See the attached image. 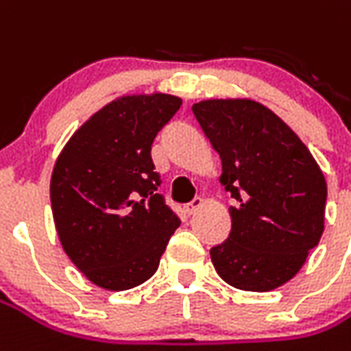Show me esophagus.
I'll return each mask as SVG.
<instances>
[{"mask_svg":"<svg viewBox=\"0 0 351 351\" xmlns=\"http://www.w3.org/2000/svg\"><path fill=\"white\" fill-rule=\"evenodd\" d=\"M201 205H203V199H201V197H195V199H192L186 207H184V210H186V215H195V210L199 209Z\"/></svg>","mask_w":351,"mask_h":351,"instance_id":"34e87169","label":"esophagus"}]
</instances>
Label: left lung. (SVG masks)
Listing matches in <instances>:
<instances>
[{"label": "left lung", "mask_w": 351, "mask_h": 351, "mask_svg": "<svg viewBox=\"0 0 351 351\" xmlns=\"http://www.w3.org/2000/svg\"><path fill=\"white\" fill-rule=\"evenodd\" d=\"M192 112L222 159L232 232L210 249L228 285L266 293L287 283L319 243L327 182L315 159L271 110L254 100H203Z\"/></svg>", "instance_id": "8db88e82"}]
</instances>
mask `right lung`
Instances as JSON below:
<instances>
[{
  "label": "right lung",
  "instance_id": "obj_1",
  "mask_svg": "<svg viewBox=\"0 0 351 351\" xmlns=\"http://www.w3.org/2000/svg\"><path fill=\"white\" fill-rule=\"evenodd\" d=\"M180 106L161 93L117 99L83 123L56 159L51 205L60 243L102 289L150 279L180 226L152 161L154 138Z\"/></svg>",
  "mask_w": 351,
  "mask_h": 351
}]
</instances>
